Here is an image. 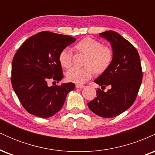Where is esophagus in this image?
<instances>
[{"mask_svg": "<svg viewBox=\"0 0 155 155\" xmlns=\"http://www.w3.org/2000/svg\"><path fill=\"white\" fill-rule=\"evenodd\" d=\"M76 88H79V89H83V88L85 87V86H84V85H81V84H76Z\"/></svg>", "mask_w": 155, "mask_h": 155, "instance_id": "esophagus-1", "label": "esophagus"}]
</instances>
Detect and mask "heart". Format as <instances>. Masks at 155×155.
<instances>
[{
	"mask_svg": "<svg viewBox=\"0 0 155 155\" xmlns=\"http://www.w3.org/2000/svg\"><path fill=\"white\" fill-rule=\"evenodd\" d=\"M80 52L87 54L85 60L84 68L74 67L66 73V79L71 82L84 84L91 79L94 71L97 73L104 72L109 66L113 58V52L109 47H104L102 43L92 38L82 39L76 45ZM73 51L69 47L61 51L59 61L62 67L68 68L72 65Z\"/></svg>",
	"mask_w": 155,
	"mask_h": 155,
	"instance_id": "heart-1",
	"label": "heart"
}]
</instances>
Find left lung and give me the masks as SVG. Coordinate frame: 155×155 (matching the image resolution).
<instances>
[{"label": "left lung", "mask_w": 155, "mask_h": 155, "mask_svg": "<svg viewBox=\"0 0 155 155\" xmlns=\"http://www.w3.org/2000/svg\"><path fill=\"white\" fill-rule=\"evenodd\" d=\"M111 44L113 58L110 65L95 82L110 89L104 92L98 89L97 97L89 102L88 107L99 117L111 118L132 106L141 84V65L138 51L118 33L108 31L100 33Z\"/></svg>", "instance_id": "8db88e82"}]
</instances>
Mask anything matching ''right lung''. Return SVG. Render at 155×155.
I'll list each match as a JSON object with an SVG mask.
<instances>
[{"label":"right lung","mask_w":155,"mask_h":155,"mask_svg":"<svg viewBox=\"0 0 155 155\" xmlns=\"http://www.w3.org/2000/svg\"><path fill=\"white\" fill-rule=\"evenodd\" d=\"M76 39L49 31L27 39L13 58L12 84L27 111L41 118L52 117L63 107L74 83L48 86L49 80L63 79L60 53Z\"/></svg>","instance_id":"1"}]
</instances>
